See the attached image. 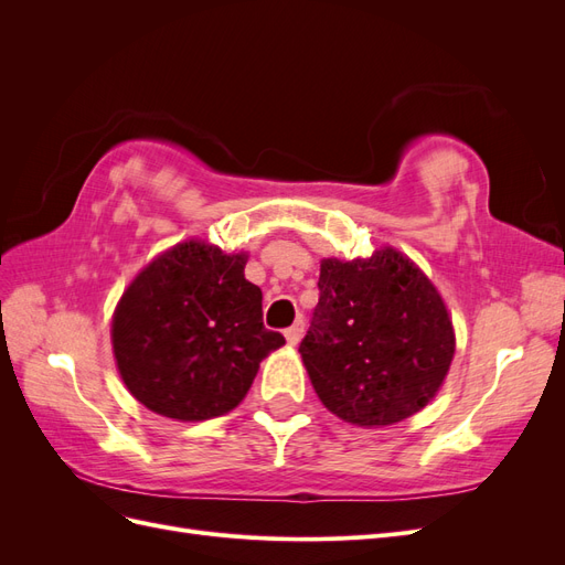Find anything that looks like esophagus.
Instances as JSON below:
<instances>
[{
	"mask_svg": "<svg viewBox=\"0 0 565 565\" xmlns=\"http://www.w3.org/2000/svg\"><path fill=\"white\" fill-rule=\"evenodd\" d=\"M303 330H306L303 320H301V318H299V320H295L292 328H287V330H285V339H287V344H289V347H297L299 341H301V337H303Z\"/></svg>",
	"mask_w": 565,
	"mask_h": 565,
	"instance_id": "esophagus-1",
	"label": "esophagus"
}]
</instances>
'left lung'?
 <instances>
[{"mask_svg": "<svg viewBox=\"0 0 565 565\" xmlns=\"http://www.w3.org/2000/svg\"><path fill=\"white\" fill-rule=\"evenodd\" d=\"M318 289L299 353L322 405L365 429L419 413L455 355L452 320L431 280L384 247L370 259H322Z\"/></svg>", "mask_w": 565, "mask_h": 565, "instance_id": "8db88e82", "label": "left lung"}]
</instances>
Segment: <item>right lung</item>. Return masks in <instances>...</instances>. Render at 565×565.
Listing matches in <instances>:
<instances>
[{
  "label": "right lung",
  "mask_w": 565,
  "mask_h": 565,
  "mask_svg": "<svg viewBox=\"0 0 565 565\" xmlns=\"http://www.w3.org/2000/svg\"><path fill=\"white\" fill-rule=\"evenodd\" d=\"M247 254L181 243L150 262L113 316V353L131 396L152 413L202 422L241 403L264 358L285 344L264 328Z\"/></svg>",
  "instance_id": "1"
}]
</instances>
